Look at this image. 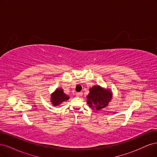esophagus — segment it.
Segmentation results:
<instances>
[{
  "label": "esophagus",
  "mask_w": 157,
  "mask_h": 157,
  "mask_svg": "<svg viewBox=\"0 0 157 157\" xmlns=\"http://www.w3.org/2000/svg\"><path fill=\"white\" fill-rule=\"evenodd\" d=\"M82 95V92H78V93H77V96H78V97H80Z\"/></svg>",
  "instance_id": "34e87169"
}]
</instances>
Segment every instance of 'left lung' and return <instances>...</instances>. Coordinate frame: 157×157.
<instances>
[{
    "label": "left lung",
    "mask_w": 157,
    "mask_h": 157,
    "mask_svg": "<svg viewBox=\"0 0 157 157\" xmlns=\"http://www.w3.org/2000/svg\"><path fill=\"white\" fill-rule=\"evenodd\" d=\"M87 98L90 107L100 110L108 105L112 98V94L110 90H105L99 86H94L90 89Z\"/></svg>",
    "instance_id": "8db88e82"
}]
</instances>
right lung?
<instances>
[{
  "label": "right lung",
  "mask_w": 157,
  "mask_h": 157,
  "mask_svg": "<svg viewBox=\"0 0 157 157\" xmlns=\"http://www.w3.org/2000/svg\"><path fill=\"white\" fill-rule=\"evenodd\" d=\"M69 99V97L63 93L61 88L57 89L55 92L52 94L51 101L54 105H59L62 102Z\"/></svg>",
  "instance_id": "add662e5"
}]
</instances>
